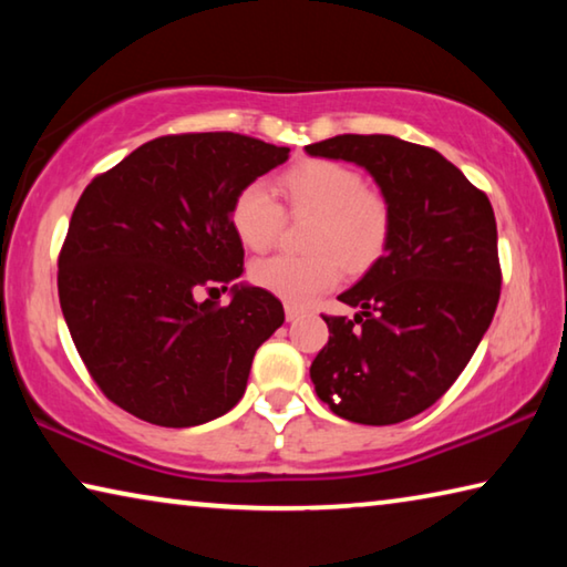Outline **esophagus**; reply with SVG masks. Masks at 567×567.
<instances>
[{
  "instance_id": "1",
  "label": "esophagus",
  "mask_w": 567,
  "mask_h": 567,
  "mask_svg": "<svg viewBox=\"0 0 567 567\" xmlns=\"http://www.w3.org/2000/svg\"><path fill=\"white\" fill-rule=\"evenodd\" d=\"M302 312H305V310H302L300 305H292V302H287V305H285V318L290 320V322H292V320H297V318H300Z\"/></svg>"
}]
</instances>
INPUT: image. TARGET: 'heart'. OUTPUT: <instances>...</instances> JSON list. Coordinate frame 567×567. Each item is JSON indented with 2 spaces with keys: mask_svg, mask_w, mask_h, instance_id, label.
Listing matches in <instances>:
<instances>
[{
  "mask_svg": "<svg viewBox=\"0 0 567 567\" xmlns=\"http://www.w3.org/2000/svg\"><path fill=\"white\" fill-rule=\"evenodd\" d=\"M282 205L260 182H249L233 197L229 225L245 247L270 249L287 215H312L307 229L310 255H275L252 265L249 280L292 305H305L332 290L350 272L375 265L392 237V205L368 187L358 169L332 159H305L277 177Z\"/></svg>",
  "mask_w": 567,
  "mask_h": 567,
  "instance_id": "heart-1",
  "label": "heart"
}]
</instances>
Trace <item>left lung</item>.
Segmentation results:
<instances>
[{
    "instance_id": "8db88e82",
    "label": "left lung",
    "mask_w": 567,
    "mask_h": 567,
    "mask_svg": "<svg viewBox=\"0 0 567 567\" xmlns=\"http://www.w3.org/2000/svg\"><path fill=\"white\" fill-rule=\"evenodd\" d=\"M370 172L392 205L388 252L322 315L312 360L318 398L360 425H395L445 395L491 328L501 300L493 205L440 152L390 134H338L305 147Z\"/></svg>"
}]
</instances>
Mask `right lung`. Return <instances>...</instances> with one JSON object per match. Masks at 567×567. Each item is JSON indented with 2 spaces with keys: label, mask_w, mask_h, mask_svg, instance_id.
Wrapping results in <instances>:
<instances>
[{
  "label": "right lung",
  "mask_w": 567,
  "mask_h": 567,
  "mask_svg": "<svg viewBox=\"0 0 567 567\" xmlns=\"http://www.w3.org/2000/svg\"><path fill=\"white\" fill-rule=\"evenodd\" d=\"M290 147L235 132L165 134L84 187L60 249L62 315L114 405L192 427L245 395L260 344L285 322L262 287H233L245 249L229 205Z\"/></svg>",
  "instance_id": "right-lung-1"
}]
</instances>
